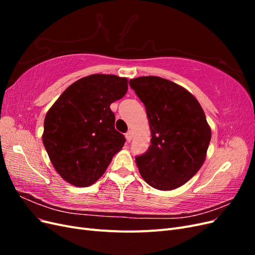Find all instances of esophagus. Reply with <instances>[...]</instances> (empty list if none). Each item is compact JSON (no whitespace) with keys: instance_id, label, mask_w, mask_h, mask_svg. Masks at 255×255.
I'll return each instance as SVG.
<instances>
[{"instance_id":"esophagus-1","label":"esophagus","mask_w":255,"mask_h":255,"mask_svg":"<svg viewBox=\"0 0 255 255\" xmlns=\"http://www.w3.org/2000/svg\"><path fill=\"white\" fill-rule=\"evenodd\" d=\"M126 138H127L128 141L132 140V138H133V132H132V130H128V132L126 134Z\"/></svg>"}]
</instances>
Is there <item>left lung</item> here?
<instances>
[{
  "label": "left lung",
  "instance_id": "obj_1",
  "mask_svg": "<svg viewBox=\"0 0 255 255\" xmlns=\"http://www.w3.org/2000/svg\"><path fill=\"white\" fill-rule=\"evenodd\" d=\"M144 104L151 129V145L136 165L153 188L182 186L202 167L212 130L198 100L188 90L158 76L129 80Z\"/></svg>",
  "mask_w": 255,
  "mask_h": 255
}]
</instances>
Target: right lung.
Instances as JSON below:
<instances>
[{
    "mask_svg": "<svg viewBox=\"0 0 255 255\" xmlns=\"http://www.w3.org/2000/svg\"><path fill=\"white\" fill-rule=\"evenodd\" d=\"M127 91V78L91 74L71 84L48 111L43 145L55 170L68 183L92 185L125 145L110 106Z\"/></svg>",
    "mask_w": 255,
    "mask_h": 255,
    "instance_id": "1",
    "label": "right lung"
}]
</instances>
